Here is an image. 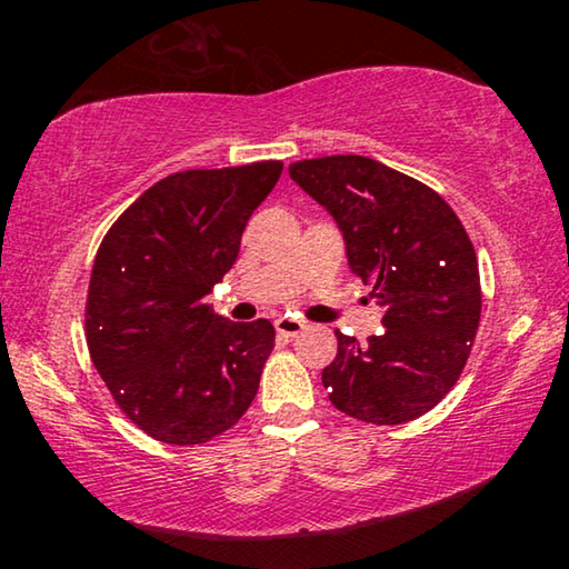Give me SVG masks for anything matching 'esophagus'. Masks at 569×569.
I'll use <instances>...</instances> for the list:
<instances>
[{
    "mask_svg": "<svg viewBox=\"0 0 569 569\" xmlns=\"http://www.w3.org/2000/svg\"><path fill=\"white\" fill-rule=\"evenodd\" d=\"M306 329V321L301 319H293V316H281V319H276V331L286 336V339H293Z\"/></svg>",
    "mask_w": 569,
    "mask_h": 569,
    "instance_id": "1",
    "label": "esophagus"
}]
</instances>
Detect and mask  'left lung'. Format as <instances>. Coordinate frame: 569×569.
I'll return each mask as SVG.
<instances>
[{
	"label": "left lung",
	"mask_w": 569,
	"mask_h": 569,
	"mask_svg": "<svg viewBox=\"0 0 569 569\" xmlns=\"http://www.w3.org/2000/svg\"><path fill=\"white\" fill-rule=\"evenodd\" d=\"M288 176L339 226L346 258L383 308V331L359 343L336 333L321 373L331 403L353 419L407 423L447 397L479 329L475 246L435 190L363 156L313 158Z\"/></svg>",
	"instance_id": "1"
}]
</instances>
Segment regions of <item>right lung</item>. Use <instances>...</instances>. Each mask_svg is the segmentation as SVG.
Returning <instances> with one entry per match:
<instances>
[{"label":"right lung","mask_w":569,"mask_h":569,"mask_svg":"<svg viewBox=\"0 0 569 569\" xmlns=\"http://www.w3.org/2000/svg\"><path fill=\"white\" fill-rule=\"evenodd\" d=\"M283 162L182 170L114 220L88 293L94 369L132 423L166 445H206L243 417L273 351L271 321L233 323L206 296L236 263L248 218Z\"/></svg>","instance_id":"right-lung-1"}]
</instances>
